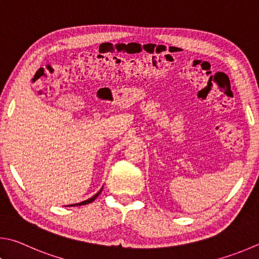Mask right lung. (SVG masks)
<instances>
[{"mask_svg": "<svg viewBox=\"0 0 259 259\" xmlns=\"http://www.w3.org/2000/svg\"><path fill=\"white\" fill-rule=\"evenodd\" d=\"M102 189H103V188H102ZM102 189H101L100 191H98L96 195H94V196L92 197V198H89V199H87V200H83V201H81V203H77V204H72V205H68V206H71V207H72V206H81V205H87V204H91V203H92V201H94V200H95V199L97 198V196L101 194V191H102Z\"/></svg>", "mask_w": 259, "mask_h": 259, "instance_id": "1", "label": "right lung"}]
</instances>
